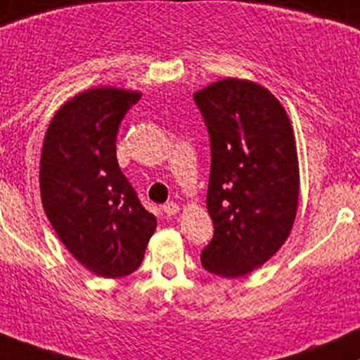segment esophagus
Instances as JSON below:
<instances>
[{"label":"esophagus","instance_id":"obj_1","mask_svg":"<svg viewBox=\"0 0 360 360\" xmlns=\"http://www.w3.org/2000/svg\"><path fill=\"white\" fill-rule=\"evenodd\" d=\"M164 212H165V215H167V217L176 215V213L179 212V205L174 203V201H167V203L164 205Z\"/></svg>","mask_w":360,"mask_h":360}]
</instances>
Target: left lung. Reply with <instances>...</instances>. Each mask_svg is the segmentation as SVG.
I'll return each instance as SVG.
<instances>
[{
  "label": "left lung",
  "mask_w": 360,
  "mask_h": 360,
  "mask_svg": "<svg viewBox=\"0 0 360 360\" xmlns=\"http://www.w3.org/2000/svg\"><path fill=\"white\" fill-rule=\"evenodd\" d=\"M195 102L210 135L207 208L215 229L201 264L236 278L262 266L289 238L299 201L294 133L274 94L250 80L215 82Z\"/></svg>",
  "instance_id": "8db88e82"
}]
</instances>
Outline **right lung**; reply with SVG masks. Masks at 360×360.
I'll return each instance as SVG.
<instances>
[{
    "instance_id": "obj_1",
    "label": "right lung",
    "mask_w": 360,
    "mask_h": 360,
    "mask_svg": "<svg viewBox=\"0 0 360 360\" xmlns=\"http://www.w3.org/2000/svg\"><path fill=\"white\" fill-rule=\"evenodd\" d=\"M140 97L114 86L85 90L59 108L42 145L47 219L75 259L105 278L133 274L157 227L116 159L120 124Z\"/></svg>"
}]
</instances>
